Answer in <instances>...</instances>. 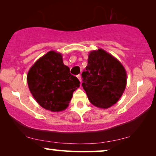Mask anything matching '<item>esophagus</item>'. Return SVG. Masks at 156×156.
<instances>
[{"mask_svg": "<svg viewBox=\"0 0 156 156\" xmlns=\"http://www.w3.org/2000/svg\"><path fill=\"white\" fill-rule=\"evenodd\" d=\"M77 76L78 80L80 81V82H82V77H81V75H80V74H78V75H77V76Z\"/></svg>", "mask_w": 156, "mask_h": 156, "instance_id": "obj_1", "label": "esophagus"}]
</instances>
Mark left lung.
Listing matches in <instances>:
<instances>
[{"label":"left lung","mask_w":156,"mask_h":156,"mask_svg":"<svg viewBox=\"0 0 156 156\" xmlns=\"http://www.w3.org/2000/svg\"><path fill=\"white\" fill-rule=\"evenodd\" d=\"M82 87L89 101L108 108L119 101L126 86V72L121 63L102 49L90 52Z\"/></svg>","instance_id":"8db88e82"}]
</instances>
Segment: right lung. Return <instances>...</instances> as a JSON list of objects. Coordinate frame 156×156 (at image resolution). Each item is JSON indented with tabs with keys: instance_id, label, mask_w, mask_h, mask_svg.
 <instances>
[{
	"instance_id": "1",
	"label": "right lung",
	"mask_w": 156,
	"mask_h": 156,
	"mask_svg": "<svg viewBox=\"0 0 156 156\" xmlns=\"http://www.w3.org/2000/svg\"><path fill=\"white\" fill-rule=\"evenodd\" d=\"M30 91L36 101L47 110L58 112L69 106L80 82L64 65L62 54L50 51L40 57L27 75Z\"/></svg>"
}]
</instances>
